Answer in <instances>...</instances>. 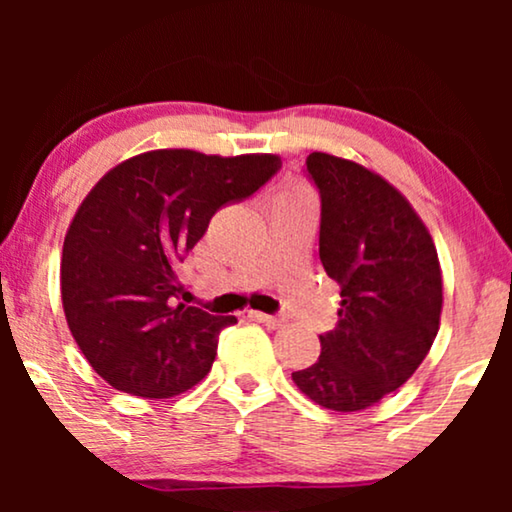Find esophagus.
<instances>
[{"instance_id": "obj_1", "label": "esophagus", "mask_w": 512, "mask_h": 512, "mask_svg": "<svg viewBox=\"0 0 512 512\" xmlns=\"http://www.w3.org/2000/svg\"><path fill=\"white\" fill-rule=\"evenodd\" d=\"M249 317L254 321H261L268 328H279L284 324L282 317H275V314H265V312H249Z\"/></svg>"}]
</instances>
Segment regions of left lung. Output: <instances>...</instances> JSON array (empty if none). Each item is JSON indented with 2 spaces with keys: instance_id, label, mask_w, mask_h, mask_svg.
Instances as JSON below:
<instances>
[{
  "instance_id": "8db88e82",
  "label": "left lung",
  "mask_w": 512,
  "mask_h": 512,
  "mask_svg": "<svg viewBox=\"0 0 512 512\" xmlns=\"http://www.w3.org/2000/svg\"><path fill=\"white\" fill-rule=\"evenodd\" d=\"M305 174L319 191V258L340 284L333 331L293 382L328 410L356 412L396 391L436 340L443 279L429 230L380 174L310 153Z\"/></svg>"
}]
</instances>
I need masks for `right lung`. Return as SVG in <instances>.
Here are the masks:
<instances>
[{"label": "right lung", "mask_w": 512, "mask_h": 512, "mask_svg": "<svg viewBox=\"0 0 512 512\" xmlns=\"http://www.w3.org/2000/svg\"><path fill=\"white\" fill-rule=\"evenodd\" d=\"M279 167L277 156L163 149L97 181L67 230L60 289L69 331L102 380L170 398L209 373L237 319L179 303L177 268L223 205L251 198Z\"/></svg>", "instance_id": "right-lung-1"}]
</instances>
